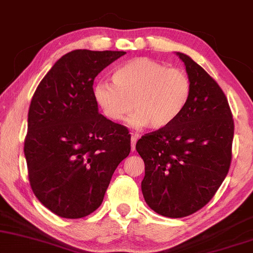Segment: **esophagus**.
Returning a JSON list of instances; mask_svg holds the SVG:
<instances>
[{"label":"esophagus","instance_id":"34e87169","mask_svg":"<svg viewBox=\"0 0 253 253\" xmlns=\"http://www.w3.org/2000/svg\"><path fill=\"white\" fill-rule=\"evenodd\" d=\"M138 138H139V135H138V133L131 132V150H135L136 142H137V139H138Z\"/></svg>","mask_w":253,"mask_h":253}]
</instances>
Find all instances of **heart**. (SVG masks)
<instances>
[{
    "instance_id": "obj_1",
    "label": "heart",
    "mask_w": 253,
    "mask_h": 253,
    "mask_svg": "<svg viewBox=\"0 0 253 253\" xmlns=\"http://www.w3.org/2000/svg\"><path fill=\"white\" fill-rule=\"evenodd\" d=\"M111 78L112 83H96L92 92L102 114L112 122L123 120L132 108L131 126L162 129L179 117L191 97V80L183 71L150 58L126 61Z\"/></svg>"
}]
</instances>
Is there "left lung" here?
<instances>
[{
	"mask_svg": "<svg viewBox=\"0 0 253 253\" xmlns=\"http://www.w3.org/2000/svg\"><path fill=\"white\" fill-rule=\"evenodd\" d=\"M185 62L191 97L168 126L145 133L136 143L145 175V203L168 218H183L214 197L232 160L234 123L227 98L212 77L188 55Z\"/></svg>",
	"mask_w": 253,
	"mask_h": 253,
	"instance_id": "obj_1",
	"label": "left lung"
}]
</instances>
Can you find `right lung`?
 I'll return each mask as SVG.
<instances>
[{"mask_svg":"<svg viewBox=\"0 0 253 253\" xmlns=\"http://www.w3.org/2000/svg\"><path fill=\"white\" fill-rule=\"evenodd\" d=\"M126 52L76 49L62 55L33 94L25 156L32 191L54 214L79 219L103 203L130 154L126 127L98 112L93 80Z\"/></svg>","mask_w":253,"mask_h":253,"instance_id":"1","label":"right lung"}]
</instances>
